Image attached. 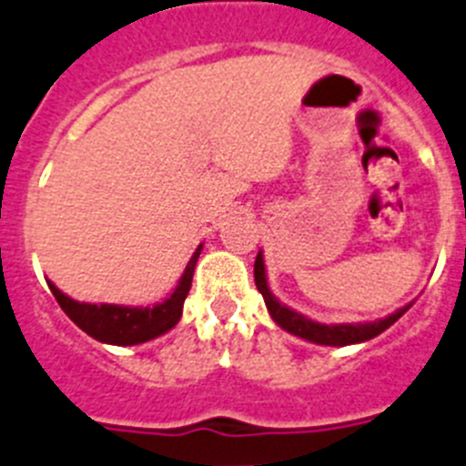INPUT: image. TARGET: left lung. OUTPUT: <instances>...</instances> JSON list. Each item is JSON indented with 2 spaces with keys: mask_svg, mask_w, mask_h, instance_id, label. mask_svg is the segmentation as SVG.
Masks as SVG:
<instances>
[{
  "mask_svg": "<svg viewBox=\"0 0 466 466\" xmlns=\"http://www.w3.org/2000/svg\"><path fill=\"white\" fill-rule=\"evenodd\" d=\"M255 285L262 292L264 303L268 308V315L273 317L280 329H285L287 333L292 336L303 338L308 342H315V345H329V347H345V345H356V342L372 340L375 336L384 333L389 326H393L404 312L410 310V306L400 308L393 315L384 317V319L377 321H360V324H319V321H312L308 317H303L301 312L292 310V308L282 306L276 297L268 289L267 282V268H264V258L262 253H258V259H255Z\"/></svg>",
  "mask_w": 466,
  "mask_h": 466,
  "instance_id": "8db88e82",
  "label": "left lung"
}]
</instances>
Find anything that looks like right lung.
I'll return each mask as SVG.
<instances>
[{"label": "right lung", "mask_w": 466, "mask_h": 466, "mask_svg": "<svg viewBox=\"0 0 466 466\" xmlns=\"http://www.w3.org/2000/svg\"><path fill=\"white\" fill-rule=\"evenodd\" d=\"M199 253H202V243L198 246L193 258H190L184 276L179 278L177 289L165 301L156 303V306L133 308L115 306V303H101V306L98 303H80L76 299L66 297L55 282L47 280V287L55 294L56 303L62 306V310L71 317L73 324L80 326L86 336H91L98 342H106V345H140V342L163 336V333H167L169 329L179 324Z\"/></svg>", "instance_id": "add662e5"}]
</instances>
